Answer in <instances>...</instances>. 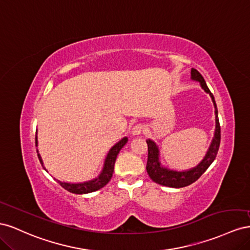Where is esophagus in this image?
<instances>
[{"label": "esophagus", "instance_id": "obj_1", "mask_svg": "<svg viewBox=\"0 0 250 250\" xmlns=\"http://www.w3.org/2000/svg\"><path fill=\"white\" fill-rule=\"evenodd\" d=\"M142 130H144V125H142L141 124H138V125L133 126L132 134L134 135V136H136V135H140L142 133Z\"/></svg>", "mask_w": 250, "mask_h": 250}]
</instances>
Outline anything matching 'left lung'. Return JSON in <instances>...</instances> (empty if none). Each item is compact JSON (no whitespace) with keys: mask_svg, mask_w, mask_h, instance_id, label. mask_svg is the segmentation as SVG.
Here are the masks:
<instances>
[{"mask_svg":"<svg viewBox=\"0 0 250 250\" xmlns=\"http://www.w3.org/2000/svg\"><path fill=\"white\" fill-rule=\"evenodd\" d=\"M190 77L192 81L199 82L201 88L211 97L213 106H215V115H216L215 133H213V138L211 140V144L202 161L199 163L197 167L187 170H176V169H170L167 167H163L160 161V151H159L158 146H157L156 142L153 141L152 139L146 140L147 152H148L146 172L149 178H151L154 182L163 185V187L179 188L188 187V185L197 181L205 170L209 167V166L213 162V160L216 159V156L218 154V149L220 146L221 130H220L218 109H217L215 98H213V95L209 91L208 84H206L203 76L199 73L196 69L191 68Z\"/></svg>","mask_w":250,"mask_h":250,"instance_id":"8db88e82","label":"left lung"}]
</instances>
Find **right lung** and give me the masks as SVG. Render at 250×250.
<instances>
[{
    "mask_svg": "<svg viewBox=\"0 0 250 250\" xmlns=\"http://www.w3.org/2000/svg\"><path fill=\"white\" fill-rule=\"evenodd\" d=\"M127 142V137H124L121 140H119L116 145H114L106 155L104 162V167L101 174L98 175V177L94 178V179L85 181V182H80V183H70V182H63L58 179H54L58 181L62 187L67 189L70 192H73V194H77V195H83V194H89V192H93L95 190H98L103 188L104 185L108 183L113 175L114 172V165H115V161L117 158V155L119 153V151L121 148L124 147V146ZM35 146H38V136L35 135ZM38 152V156L40 162L42 163V167H44V169L46 172L48 170L46 169V167H44V162H42V159L41 155L39 154V149H37Z\"/></svg>",
    "mask_w": 250,
    "mask_h": 250,
    "instance_id": "add662e5",
    "label": "right lung"
}]
</instances>
